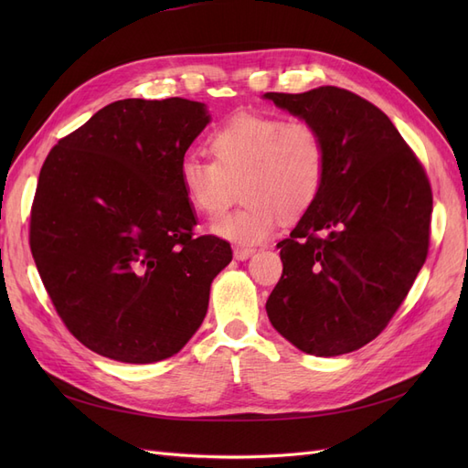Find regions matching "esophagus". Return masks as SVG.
Returning a JSON list of instances; mask_svg holds the SVG:
<instances>
[{"mask_svg":"<svg viewBox=\"0 0 468 468\" xmlns=\"http://www.w3.org/2000/svg\"><path fill=\"white\" fill-rule=\"evenodd\" d=\"M253 253H256V248H246V246H236L234 248V258L239 260V261L251 258Z\"/></svg>","mask_w":468,"mask_h":468,"instance_id":"obj_1","label":"esophagus"}]
</instances>
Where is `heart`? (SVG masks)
<instances>
[{
	"instance_id": "heart-1",
	"label": "heart",
	"mask_w": 468,
	"mask_h": 468,
	"mask_svg": "<svg viewBox=\"0 0 468 468\" xmlns=\"http://www.w3.org/2000/svg\"><path fill=\"white\" fill-rule=\"evenodd\" d=\"M208 152L212 160L189 154L179 162V186L197 215L217 218L239 183L244 203L212 226L236 244L263 242L281 218L306 215L328 169V150L314 122L248 111L208 134Z\"/></svg>"
}]
</instances>
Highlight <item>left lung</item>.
I'll use <instances>...</instances> for the list:
<instances>
[{
	"instance_id": "obj_1",
	"label": "left lung",
	"mask_w": 468,
	"mask_h": 468,
	"mask_svg": "<svg viewBox=\"0 0 468 468\" xmlns=\"http://www.w3.org/2000/svg\"><path fill=\"white\" fill-rule=\"evenodd\" d=\"M263 97L314 122L328 150L316 203L277 244L282 275L267 316L301 351L342 356L387 328L428 258L430 179L385 112L353 91Z\"/></svg>"
}]
</instances>
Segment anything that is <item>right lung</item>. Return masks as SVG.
Wrapping results in <instances>:
<instances>
[{
  "mask_svg": "<svg viewBox=\"0 0 468 468\" xmlns=\"http://www.w3.org/2000/svg\"><path fill=\"white\" fill-rule=\"evenodd\" d=\"M205 103L121 99L60 138L40 167L29 244L78 342L122 363L176 356L199 330L226 239L195 236L179 162Z\"/></svg>",
  "mask_w": 468,
  "mask_h": 468,
  "instance_id": "add662e5",
  "label": "right lung"
}]
</instances>
